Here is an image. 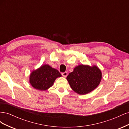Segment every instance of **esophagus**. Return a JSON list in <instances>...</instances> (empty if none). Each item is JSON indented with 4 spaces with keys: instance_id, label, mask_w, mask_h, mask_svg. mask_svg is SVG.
<instances>
[{
    "instance_id": "34e87169",
    "label": "esophagus",
    "mask_w": 129,
    "mask_h": 129,
    "mask_svg": "<svg viewBox=\"0 0 129 129\" xmlns=\"http://www.w3.org/2000/svg\"><path fill=\"white\" fill-rule=\"evenodd\" d=\"M61 74H62V75L64 77H67V76L68 75V73H67V72H63V73H62Z\"/></svg>"
}]
</instances>
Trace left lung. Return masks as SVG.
I'll use <instances>...</instances> for the list:
<instances>
[{
    "label": "left lung",
    "instance_id": "1",
    "mask_svg": "<svg viewBox=\"0 0 129 129\" xmlns=\"http://www.w3.org/2000/svg\"><path fill=\"white\" fill-rule=\"evenodd\" d=\"M102 73L96 66L79 65L67 76L72 89L76 93L84 95L94 90L99 85Z\"/></svg>",
    "mask_w": 129,
    "mask_h": 129
}]
</instances>
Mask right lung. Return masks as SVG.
Here are the masks:
<instances>
[{
  "instance_id": "1",
  "label": "right lung",
  "mask_w": 129,
  "mask_h": 129,
  "mask_svg": "<svg viewBox=\"0 0 129 129\" xmlns=\"http://www.w3.org/2000/svg\"><path fill=\"white\" fill-rule=\"evenodd\" d=\"M61 76L57 70L45 64L31 73L29 82L35 89L46 90L52 86L57 77Z\"/></svg>"
}]
</instances>
